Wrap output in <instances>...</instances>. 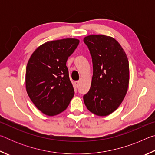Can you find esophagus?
<instances>
[{
    "mask_svg": "<svg viewBox=\"0 0 155 155\" xmlns=\"http://www.w3.org/2000/svg\"><path fill=\"white\" fill-rule=\"evenodd\" d=\"M74 83V85L76 86V87H78V85H79V84H80V81H75Z\"/></svg>",
    "mask_w": 155,
    "mask_h": 155,
    "instance_id": "esophagus-1",
    "label": "esophagus"
}]
</instances>
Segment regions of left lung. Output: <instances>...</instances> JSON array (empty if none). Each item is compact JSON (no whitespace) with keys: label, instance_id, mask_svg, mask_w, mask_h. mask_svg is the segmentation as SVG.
Instances as JSON below:
<instances>
[{"label":"left lung","instance_id":"left-lung-1","mask_svg":"<svg viewBox=\"0 0 155 155\" xmlns=\"http://www.w3.org/2000/svg\"><path fill=\"white\" fill-rule=\"evenodd\" d=\"M92 58L91 87L83 96L89 111L106 116L118 108L127 94L129 83V64L118 41L104 35L84 38Z\"/></svg>","mask_w":155,"mask_h":155}]
</instances>
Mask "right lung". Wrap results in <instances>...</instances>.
Here are the masks:
<instances>
[{
  "mask_svg": "<svg viewBox=\"0 0 155 155\" xmlns=\"http://www.w3.org/2000/svg\"><path fill=\"white\" fill-rule=\"evenodd\" d=\"M78 44L74 38L47 41L28 60L26 90L35 106L45 115L53 116L65 111L74 95L66 62Z\"/></svg>",
  "mask_w": 155,
  "mask_h": 155,
  "instance_id": "obj_1",
  "label": "right lung"
}]
</instances>
